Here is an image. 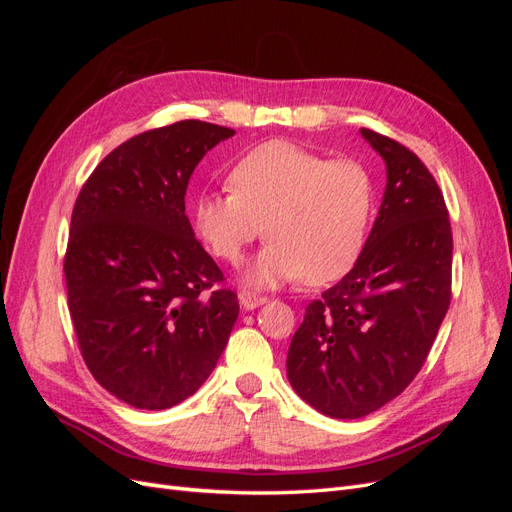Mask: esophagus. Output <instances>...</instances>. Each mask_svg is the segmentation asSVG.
<instances>
[{
  "mask_svg": "<svg viewBox=\"0 0 512 512\" xmlns=\"http://www.w3.org/2000/svg\"><path fill=\"white\" fill-rule=\"evenodd\" d=\"M239 303H241L243 309H256L260 305H265L267 299L265 297H256V294H252V292H241L239 294Z\"/></svg>",
  "mask_w": 512,
  "mask_h": 512,
  "instance_id": "obj_1",
  "label": "esophagus"
}]
</instances>
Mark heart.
<instances>
[{
	"label": "heart",
	"mask_w": 512,
	"mask_h": 512,
	"mask_svg": "<svg viewBox=\"0 0 512 512\" xmlns=\"http://www.w3.org/2000/svg\"><path fill=\"white\" fill-rule=\"evenodd\" d=\"M230 185L194 198L192 228L230 265L265 230L269 243L243 271L247 286L275 288L299 277L329 284L359 260L376 211L374 179L363 164L269 141L232 166Z\"/></svg>",
	"instance_id": "obj_1"
}]
</instances>
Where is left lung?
I'll use <instances>...</instances> for the list:
<instances>
[{
  "label": "left lung",
  "mask_w": 512,
  "mask_h": 512,
  "mask_svg": "<svg viewBox=\"0 0 512 512\" xmlns=\"http://www.w3.org/2000/svg\"><path fill=\"white\" fill-rule=\"evenodd\" d=\"M386 188L354 267L305 309L286 374L305 404L361 418L389 404L423 367L451 303L453 235L444 196L410 149L361 130Z\"/></svg>",
  "instance_id": "1"
}]
</instances>
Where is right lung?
I'll return each mask as SVG.
<instances>
[{
	"label": "right lung",
	"mask_w": 512,
	"mask_h": 512,
	"mask_svg": "<svg viewBox=\"0 0 512 512\" xmlns=\"http://www.w3.org/2000/svg\"><path fill=\"white\" fill-rule=\"evenodd\" d=\"M235 130L177 121L119 145L76 198L64 262L68 309L102 389L132 408L194 395L239 316L224 275L194 237L185 190L205 153Z\"/></svg>",
	"instance_id": "right-lung-1"
}]
</instances>
